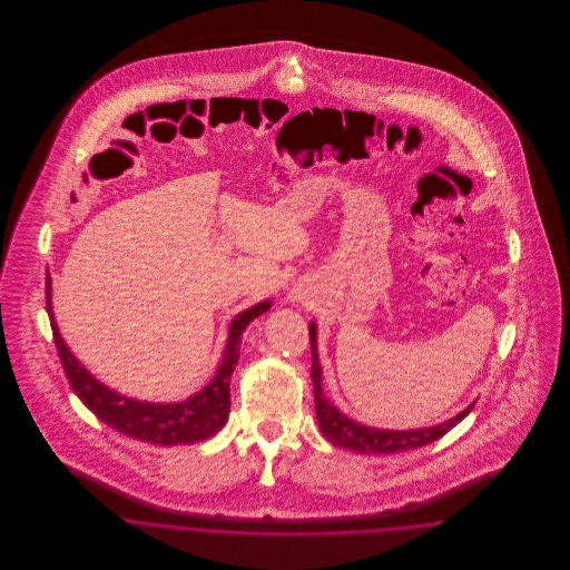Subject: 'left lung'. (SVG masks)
I'll list each match as a JSON object with an SVG mask.
<instances>
[{
	"mask_svg": "<svg viewBox=\"0 0 570 570\" xmlns=\"http://www.w3.org/2000/svg\"><path fill=\"white\" fill-rule=\"evenodd\" d=\"M309 344H312V382H314L316 419H318L321 432L325 434L326 440L340 449H348V451L365 453V455H393V453H402V451L421 449L438 438H442L446 432H451L474 407V404H470L465 410H461L458 416H453L440 425H434V428H423V430L395 432V430H376V428L361 425L351 416L342 414L326 400L325 391H323V372H321L318 353H316V325L314 323L309 325Z\"/></svg>",
	"mask_w": 570,
	"mask_h": 570,
	"instance_id": "obj_1",
	"label": "left lung"
}]
</instances>
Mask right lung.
Masks as SVG:
<instances>
[{"mask_svg": "<svg viewBox=\"0 0 570 570\" xmlns=\"http://www.w3.org/2000/svg\"><path fill=\"white\" fill-rule=\"evenodd\" d=\"M269 307H272V301L256 303L254 307L245 309L230 323L226 351L219 361L217 374L203 391L194 393L186 402L151 404V402H138L121 393H115L100 380L94 379L77 361V356L70 353L55 323L53 307H51V277L47 275V312L53 326L55 346L72 391L79 395L85 406L112 430L140 442L158 444V446L203 442L226 425L228 412H230V376L239 361L242 335L245 326L249 325L254 318H258L261 314H265Z\"/></svg>", "mask_w": 570, "mask_h": 570, "instance_id": "add662e5", "label": "right lung"}]
</instances>
